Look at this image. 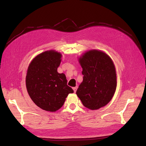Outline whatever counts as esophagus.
Here are the masks:
<instances>
[{
    "label": "esophagus",
    "mask_w": 146,
    "mask_h": 146,
    "mask_svg": "<svg viewBox=\"0 0 146 146\" xmlns=\"http://www.w3.org/2000/svg\"><path fill=\"white\" fill-rule=\"evenodd\" d=\"M77 88H78V86H76V87H74V88H73V90H74V92H76L77 89Z\"/></svg>",
    "instance_id": "34e87169"
}]
</instances>
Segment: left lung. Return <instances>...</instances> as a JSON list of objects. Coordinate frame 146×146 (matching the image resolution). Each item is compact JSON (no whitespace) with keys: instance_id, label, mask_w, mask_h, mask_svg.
Returning <instances> with one entry per match:
<instances>
[{"instance_id":"1","label":"left lung","mask_w":146,"mask_h":146,"mask_svg":"<svg viewBox=\"0 0 146 146\" xmlns=\"http://www.w3.org/2000/svg\"><path fill=\"white\" fill-rule=\"evenodd\" d=\"M79 62L83 69V82L76 91L83 105L91 110L104 107L111 100L116 88V69L104 52H86Z\"/></svg>"}]
</instances>
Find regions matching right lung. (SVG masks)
<instances>
[{"label":"right lung","instance_id":"right-lung-1","mask_svg":"<svg viewBox=\"0 0 146 146\" xmlns=\"http://www.w3.org/2000/svg\"><path fill=\"white\" fill-rule=\"evenodd\" d=\"M60 53L46 51L32 61L26 76V87L33 102L48 111H56L63 105L66 98L74 91L67 85L64 74L57 68L61 63Z\"/></svg>","mask_w":146,"mask_h":146}]
</instances>
